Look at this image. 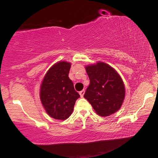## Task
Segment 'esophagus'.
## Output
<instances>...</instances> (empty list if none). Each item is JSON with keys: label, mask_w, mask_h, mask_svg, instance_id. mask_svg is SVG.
<instances>
[{"label": "esophagus", "mask_w": 158, "mask_h": 158, "mask_svg": "<svg viewBox=\"0 0 158 158\" xmlns=\"http://www.w3.org/2000/svg\"><path fill=\"white\" fill-rule=\"evenodd\" d=\"M85 90H81L80 92H79V94H80L81 97H83V96H84V94H85Z\"/></svg>", "instance_id": "esophagus-1"}]
</instances>
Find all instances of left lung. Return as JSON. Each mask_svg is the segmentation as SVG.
<instances>
[{
  "label": "left lung",
  "instance_id": "8db88e82",
  "mask_svg": "<svg viewBox=\"0 0 158 158\" xmlns=\"http://www.w3.org/2000/svg\"><path fill=\"white\" fill-rule=\"evenodd\" d=\"M90 85L84 97L97 114L107 117L120 108L125 98L123 80L113 68L103 62L86 67Z\"/></svg>",
  "mask_w": 158,
  "mask_h": 158
}]
</instances>
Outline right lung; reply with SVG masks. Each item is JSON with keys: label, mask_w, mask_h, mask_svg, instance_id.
I'll list each match as a JSON object with an SVG mask.
<instances>
[{"label": "right lung", "mask_w": 158, "mask_h": 158, "mask_svg": "<svg viewBox=\"0 0 158 158\" xmlns=\"http://www.w3.org/2000/svg\"><path fill=\"white\" fill-rule=\"evenodd\" d=\"M70 63L59 61L48 70L43 79L40 98L47 113L56 119L68 118L80 95L68 77Z\"/></svg>", "instance_id": "1"}]
</instances>
